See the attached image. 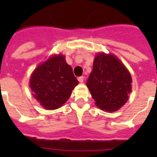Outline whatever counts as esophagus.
Here are the masks:
<instances>
[{
    "instance_id": "1",
    "label": "esophagus",
    "mask_w": 157,
    "mask_h": 157,
    "mask_svg": "<svg viewBox=\"0 0 157 157\" xmlns=\"http://www.w3.org/2000/svg\"><path fill=\"white\" fill-rule=\"evenodd\" d=\"M84 80H85V77H84L83 76H79V77H78V81H80L81 83H83Z\"/></svg>"
}]
</instances>
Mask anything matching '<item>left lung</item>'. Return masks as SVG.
Returning a JSON list of instances; mask_svg holds the SVG:
<instances>
[{
	"label": "left lung",
	"mask_w": 157,
	"mask_h": 157,
	"mask_svg": "<svg viewBox=\"0 0 157 157\" xmlns=\"http://www.w3.org/2000/svg\"><path fill=\"white\" fill-rule=\"evenodd\" d=\"M131 82L130 74L119 59L111 54H99L94 59L86 86L97 107L115 112L128 100Z\"/></svg>",
	"instance_id": "8db88e82"
}]
</instances>
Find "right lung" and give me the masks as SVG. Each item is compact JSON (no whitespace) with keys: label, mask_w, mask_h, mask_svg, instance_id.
I'll return each instance as SVG.
<instances>
[{"label":"right lung","mask_w":157,"mask_h":157,"mask_svg":"<svg viewBox=\"0 0 157 157\" xmlns=\"http://www.w3.org/2000/svg\"><path fill=\"white\" fill-rule=\"evenodd\" d=\"M79 81L64 56H54L38 66L31 76L33 97L45 109L59 108L71 95Z\"/></svg>","instance_id":"obj_1"}]
</instances>
